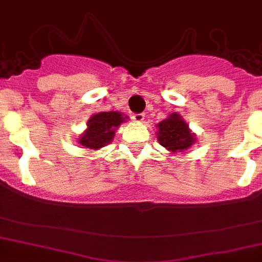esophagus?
Here are the masks:
<instances>
[{"instance_id": "obj_1", "label": "esophagus", "mask_w": 262, "mask_h": 262, "mask_svg": "<svg viewBox=\"0 0 262 262\" xmlns=\"http://www.w3.org/2000/svg\"><path fill=\"white\" fill-rule=\"evenodd\" d=\"M144 117H145V114H144V113H135V114H133V119L135 122H138V123H141V122L144 121Z\"/></svg>"}]
</instances>
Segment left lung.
I'll list each match as a JSON object with an SVG mask.
<instances>
[{"label": "left lung", "instance_id": "1", "mask_svg": "<svg viewBox=\"0 0 262 262\" xmlns=\"http://www.w3.org/2000/svg\"><path fill=\"white\" fill-rule=\"evenodd\" d=\"M158 140L162 146L168 150L183 151L194 144V136L188 128V124L179 114L172 113L158 124Z\"/></svg>", "mask_w": 262, "mask_h": 262}]
</instances>
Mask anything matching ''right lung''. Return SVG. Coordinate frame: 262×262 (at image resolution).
I'll list each match as a JSON object with an SVG mask.
<instances>
[{"mask_svg":"<svg viewBox=\"0 0 262 262\" xmlns=\"http://www.w3.org/2000/svg\"><path fill=\"white\" fill-rule=\"evenodd\" d=\"M124 118L119 112H100L92 116L87 124L86 133L79 138L78 143L89 149L103 148L111 143L116 128L124 121Z\"/></svg>","mask_w":262,"mask_h":262,"instance_id":"add662e5","label":"right lung"}]
</instances>
